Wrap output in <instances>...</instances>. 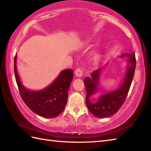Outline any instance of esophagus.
Instances as JSON below:
<instances>
[{
    "label": "esophagus",
    "instance_id": "1",
    "mask_svg": "<svg viewBox=\"0 0 151 151\" xmlns=\"http://www.w3.org/2000/svg\"><path fill=\"white\" fill-rule=\"evenodd\" d=\"M82 74H83V70L82 68H81V67H78L77 69H76L75 75L76 76H78V77H81L82 76Z\"/></svg>",
    "mask_w": 151,
    "mask_h": 151
}]
</instances>
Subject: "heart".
<instances>
[{"instance_id": "heart-1", "label": "heart", "mask_w": 151, "mask_h": 151, "mask_svg": "<svg viewBox=\"0 0 151 151\" xmlns=\"http://www.w3.org/2000/svg\"><path fill=\"white\" fill-rule=\"evenodd\" d=\"M99 58H100V54H99V53L96 54L95 56V60H97Z\"/></svg>"}]
</instances>
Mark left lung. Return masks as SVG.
<instances>
[{"instance_id": "left-lung-1", "label": "left lung", "mask_w": 151, "mask_h": 151, "mask_svg": "<svg viewBox=\"0 0 151 151\" xmlns=\"http://www.w3.org/2000/svg\"><path fill=\"white\" fill-rule=\"evenodd\" d=\"M130 57L128 60L129 66L128 67L123 83L119 88L113 92L102 95L97 102H93L90 101L91 95L97 91V85L99 81L102 68L94 70L91 74L90 77L84 79V85L86 89V103L91 113L97 117H106L115 114L123 104L129 93L132 84L136 66L135 52L132 54H123L122 56Z\"/></svg>"}]
</instances>
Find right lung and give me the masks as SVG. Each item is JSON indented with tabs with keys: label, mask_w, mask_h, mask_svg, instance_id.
Instances as JSON below:
<instances>
[{
	"label": "right lung",
	"mask_w": 151,
	"mask_h": 151,
	"mask_svg": "<svg viewBox=\"0 0 151 151\" xmlns=\"http://www.w3.org/2000/svg\"><path fill=\"white\" fill-rule=\"evenodd\" d=\"M16 59L15 55V77L24 103L32 111L40 116L47 118L57 117L63 111L67 103L69 88L73 78V70H63L52 84L43 90L31 91L24 88L21 84L16 68Z\"/></svg>",
	"instance_id": "obj_1"
}]
</instances>
